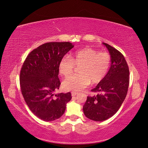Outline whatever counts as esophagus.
<instances>
[{
	"instance_id": "1",
	"label": "esophagus",
	"mask_w": 148,
	"mask_h": 148,
	"mask_svg": "<svg viewBox=\"0 0 148 148\" xmlns=\"http://www.w3.org/2000/svg\"><path fill=\"white\" fill-rule=\"evenodd\" d=\"M71 94H72V97H75V96H76V95H77V92L72 91V92H71Z\"/></svg>"
}]
</instances>
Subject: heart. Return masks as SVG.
I'll return each mask as SVG.
<instances>
[{
    "instance_id": "obj_1",
    "label": "heart",
    "mask_w": 148,
    "mask_h": 148,
    "mask_svg": "<svg viewBox=\"0 0 148 148\" xmlns=\"http://www.w3.org/2000/svg\"><path fill=\"white\" fill-rule=\"evenodd\" d=\"M112 57L108 52L86 47L75 51L71 57L64 56L58 64V71L61 76L68 77L78 68V74L74 75L62 82L63 89L79 91L91 83L97 84L106 76L111 65Z\"/></svg>"
}]
</instances>
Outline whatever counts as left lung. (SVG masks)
<instances>
[{"mask_svg": "<svg viewBox=\"0 0 148 148\" xmlns=\"http://www.w3.org/2000/svg\"><path fill=\"white\" fill-rule=\"evenodd\" d=\"M103 44L111 56V66L104 78L91 89L97 95L87 97L83 107L85 116L95 121L109 119L118 111L129 85V69L123 55L109 44Z\"/></svg>", "mask_w": 148, "mask_h": 148, "instance_id": "8db88e82", "label": "left lung"}]
</instances>
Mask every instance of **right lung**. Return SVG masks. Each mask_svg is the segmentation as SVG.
<instances>
[{
	"mask_svg": "<svg viewBox=\"0 0 148 148\" xmlns=\"http://www.w3.org/2000/svg\"><path fill=\"white\" fill-rule=\"evenodd\" d=\"M74 45L69 42H47L30 53L20 72V87L27 106L35 116L51 121L63 115L72 99L70 92H53L59 89L58 64Z\"/></svg>",
	"mask_w": 148,
	"mask_h": 148,
	"instance_id": "right-lung-1",
	"label": "right lung"
}]
</instances>
